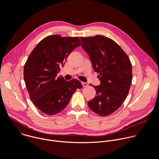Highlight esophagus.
I'll list each match as a JSON object with an SVG mask.
<instances>
[{
    "label": "esophagus",
    "instance_id": "34e87169",
    "mask_svg": "<svg viewBox=\"0 0 159 159\" xmlns=\"http://www.w3.org/2000/svg\"><path fill=\"white\" fill-rule=\"evenodd\" d=\"M82 84L84 87H87L88 85V84L86 82H82Z\"/></svg>",
    "mask_w": 159,
    "mask_h": 159
}]
</instances>
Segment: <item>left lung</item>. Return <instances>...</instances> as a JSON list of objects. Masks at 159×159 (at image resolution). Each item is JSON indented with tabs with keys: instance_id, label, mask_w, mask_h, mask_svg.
Returning <instances> with one entry per match:
<instances>
[{
	"instance_id": "1",
	"label": "left lung",
	"mask_w": 159,
	"mask_h": 159,
	"mask_svg": "<svg viewBox=\"0 0 159 159\" xmlns=\"http://www.w3.org/2000/svg\"><path fill=\"white\" fill-rule=\"evenodd\" d=\"M80 39L101 81L99 85H93L96 95L88 106L99 116H109L121 106L128 94L132 81L131 61L119 45L107 37L96 35Z\"/></svg>"
}]
</instances>
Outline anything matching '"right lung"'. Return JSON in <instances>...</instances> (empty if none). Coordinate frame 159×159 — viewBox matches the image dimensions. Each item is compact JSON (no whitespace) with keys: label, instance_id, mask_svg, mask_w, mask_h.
Segmentation results:
<instances>
[{"label":"right lung","instance_id":"obj_1","mask_svg":"<svg viewBox=\"0 0 159 159\" xmlns=\"http://www.w3.org/2000/svg\"><path fill=\"white\" fill-rule=\"evenodd\" d=\"M77 37L50 35L38 43L24 67V79L33 104L41 112L55 115L69 104L77 89L82 88L77 79L66 81L57 77L65 60L77 47Z\"/></svg>","mask_w":159,"mask_h":159}]
</instances>
